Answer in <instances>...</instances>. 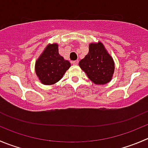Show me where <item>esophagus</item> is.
Here are the masks:
<instances>
[{
	"label": "esophagus",
	"instance_id": "1",
	"mask_svg": "<svg viewBox=\"0 0 148 148\" xmlns=\"http://www.w3.org/2000/svg\"><path fill=\"white\" fill-rule=\"evenodd\" d=\"M72 64H74V65H77V64H79V61H78V60H77V61H73V62H72Z\"/></svg>",
	"mask_w": 148,
	"mask_h": 148
}]
</instances>
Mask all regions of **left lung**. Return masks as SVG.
<instances>
[{
    "mask_svg": "<svg viewBox=\"0 0 148 148\" xmlns=\"http://www.w3.org/2000/svg\"><path fill=\"white\" fill-rule=\"evenodd\" d=\"M88 78L96 84H105L111 80L115 69L113 58L100 42L90 43L89 52L79 63Z\"/></svg>",
    "mask_w": 148,
    "mask_h": 148,
    "instance_id": "1",
    "label": "left lung"
}]
</instances>
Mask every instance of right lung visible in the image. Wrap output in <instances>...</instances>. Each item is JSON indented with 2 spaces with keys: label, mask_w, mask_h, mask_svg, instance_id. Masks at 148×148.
I'll list each match as a JSON object with an SVG mask.
<instances>
[{
  "label": "right lung",
  "mask_w": 148,
  "mask_h": 148,
  "mask_svg": "<svg viewBox=\"0 0 148 148\" xmlns=\"http://www.w3.org/2000/svg\"><path fill=\"white\" fill-rule=\"evenodd\" d=\"M58 44H49L35 63V72L45 85L58 82L71 66L70 62L58 53Z\"/></svg>",
  "instance_id": "add662e5"
}]
</instances>
